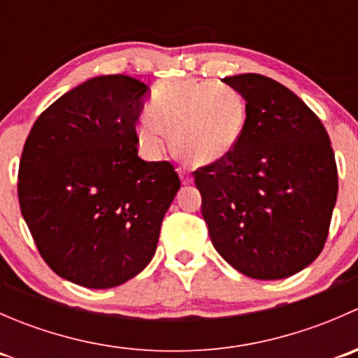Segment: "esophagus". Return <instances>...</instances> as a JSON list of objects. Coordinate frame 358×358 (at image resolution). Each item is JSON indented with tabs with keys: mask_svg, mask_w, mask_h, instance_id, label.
<instances>
[{
	"mask_svg": "<svg viewBox=\"0 0 358 358\" xmlns=\"http://www.w3.org/2000/svg\"><path fill=\"white\" fill-rule=\"evenodd\" d=\"M180 178H182L183 185H189V183L194 182L192 175H190V173H187L185 169H180Z\"/></svg>",
	"mask_w": 358,
	"mask_h": 358,
	"instance_id": "esophagus-1",
	"label": "esophagus"
}]
</instances>
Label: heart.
<instances>
[{"mask_svg": "<svg viewBox=\"0 0 358 358\" xmlns=\"http://www.w3.org/2000/svg\"><path fill=\"white\" fill-rule=\"evenodd\" d=\"M246 121V100L237 90L183 79L154 90L147 114L136 124V140L150 157H159L171 136L173 149L183 161L213 164L236 149Z\"/></svg>", "mask_w": 358, "mask_h": 358, "instance_id": "1", "label": "heart"}]
</instances>
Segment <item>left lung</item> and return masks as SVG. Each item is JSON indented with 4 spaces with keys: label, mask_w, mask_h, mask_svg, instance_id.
<instances>
[{
    "label": "left lung",
    "mask_w": 358,
    "mask_h": 358,
    "mask_svg": "<svg viewBox=\"0 0 358 358\" xmlns=\"http://www.w3.org/2000/svg\"><path fill=\"white\" fill-rule=\"evenodd\" d=\"M248 121L236 149L194 171L202 218L225 262L277 280L308 266L326 244L338 197L329 135L299 96L262 74L223 79Z\"/></svg>",
    "instance_id": "left-lung-1"
}]
</instances>
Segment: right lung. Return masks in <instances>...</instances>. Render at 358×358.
Returning a JSON list of instances; mask_svg holds the SVG:
<instances>
[{
  "mask_svg": "<svg viewBox=\"0 0 358 358\" xmlns=\"http://www.w3.org/2000/svg\"><path fill=\"white\" fill-rule=\"evenodd\" d=\"M149 86L99 76L53 102L32 126L19 166V202L57 275L107 289L142 272L180 189L168 161L138 157L136 119Z\"/></svg>",
  "mask_w": 358,
  "mask_h": 358,
  "instance_id": "add662e5",
  "label": "right lung"
}]
</instances>
